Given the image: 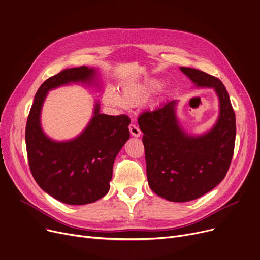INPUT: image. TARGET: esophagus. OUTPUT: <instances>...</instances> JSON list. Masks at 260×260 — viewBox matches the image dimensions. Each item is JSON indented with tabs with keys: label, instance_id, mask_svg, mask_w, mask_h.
Wrapping results in <instances>:
<instances>
[{
	"label": "esophagus",
	"instance_id": "34e87169",
	"mask_svg": "<svg viewBox=\"0 0 260 260\" xmlns=\"http://www.w3.org/2000/svg\"><path fill=\"white\" fill-rule=\"evenodd\" d=\"M128 128H129L131 134H132L134 137H140V136H141V131H140V128H139L136 124H133V123L129 124Z\"/></svg>",
	"mask_w": 260,
	"mask_h": 260
}]
</instances>
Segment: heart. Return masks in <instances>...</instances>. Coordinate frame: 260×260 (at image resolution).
<instances>
[{"mask_svg": "<svg viewBox=\"0 0 260 260\" xmlns=\"http://www.w3.org/2000/svg\"><path fill=\"white\" fill-rule=\"evenodd\" d=\"M161 86L162 84L157 80L126 82L121 85V96L112 88H108L104 93V102L106 105L118 109L138 107L145 104Z\"/></svg>", "mask_w": 260, "mask_h": 260, "instance_id": "b5f03b06", "label": "heart"}]
</instances>
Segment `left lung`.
I'll use <instances>...</instances> for the list:
<instances>
[{
    "mask_svg": "<svg viewBox=\"0 0 260 260\" xmlns=\"http://www.w3.org/2000/svg\"><path fill=\"white\" fill-rule=\"evenodd\" d=\"M197 87L214 88L220 102L217 123L201 136H188L176 117L177 101L141 114L146 173L151 190L173 202L197 199L226 176L235 143V114L223 83L201 70L180 67Z\"/></svg>",
    "mask_w": 260,
    "mask_h": 260,
    "instance_id": "8db88e82",
    "label": "left lung"
}]
</instances>
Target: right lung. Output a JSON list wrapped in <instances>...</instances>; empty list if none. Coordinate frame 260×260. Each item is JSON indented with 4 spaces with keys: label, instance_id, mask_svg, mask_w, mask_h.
Returning <instances> with one entry per match:
<instances>
[{
    "label": "right lung",
    "instance_id": "obj_1",
    "mask_svg": "<svg viewBox=\"0 0 260 260\" xmlns=\"http://www.w3.org/2000/svg\"><path fill=\"white\" fill-rule=\"evenodd\" d=\"M95 76V69L81 66L49 78L37 90L28 116L26 146L31 173L44 192L66 204H88L107 195L116 155L129 139V118L101 114L98 103L89 124L76 139L56 142L43 133L40 112L48 92L69 83L91 84Z\"/></svg>",
    "mask_w": 260,
    "mask_h": 260
}]
</instances>
